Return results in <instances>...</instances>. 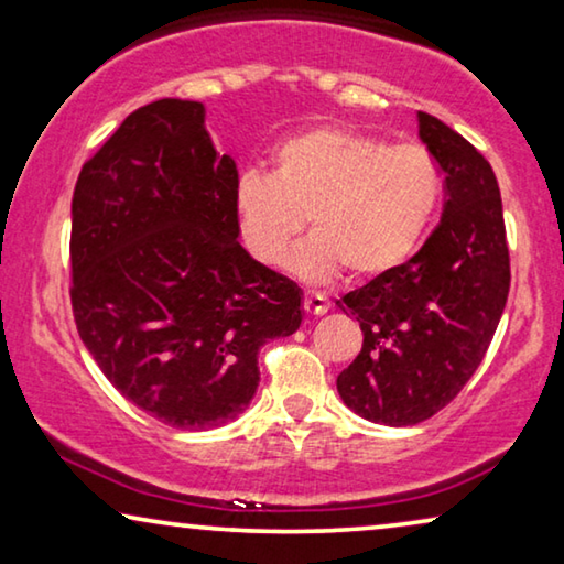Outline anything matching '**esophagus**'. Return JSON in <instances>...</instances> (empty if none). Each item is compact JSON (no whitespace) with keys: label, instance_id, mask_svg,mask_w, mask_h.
I'll return each mask as SVG.
<instances>
[{"label":"esophagus","instance_id":"esophagus-1","mask_svg":"<svg viewBox=\"0 0 564 564\" xmlns=\"http://www.w3.org/2000/svg\"><path fill=\"white\" fill-rule=\"evenodd\" d=\"M302 307H305V312L310 317H319L325 315L327 310H330V305H327L325 297H319V294H307L305 302H302Z\"/></svg>","mask_w":564,"mask_h":564}]
</instances>
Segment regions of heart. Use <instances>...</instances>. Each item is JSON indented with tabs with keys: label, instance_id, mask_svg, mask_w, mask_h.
<instances>
[{
	"label": "heart",
	"instance_id": "b5f03b06",
	"mask_svg": "<svg viewBox=\"0 0 564 564\" xmlns=\"http://www.w3.org/2000/svg\"><path fill=\"white\" fill-rule=\"evenodd\" d=\"M441 194L444 176L421 145L323 126L276 145L272 176L245 173L234 214L257 262L282 264L307 216L312 237L288 257L292 274L312 284L333 282L343 270L372 280L415 252Z\"/></svg>",
	"mask_w": 564,
	"mask_h": 564
}]
</instances>
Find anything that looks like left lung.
<instances>
[{"label":"left lung","mask_w":564,"mask_h":564,"mask_svg":"<svg viewBox=\"0 0 564 564\" xmlns=\"http://www.w3.org/2000/svg\"><path fill=\"white\" fill-rule=\"evenodd\" d=\"M419 138L446 176L438 227L409 262L337 300L362 330L337 393L350 411L386 426H413L454 401L487 355L512 280L489 161L421 110Z\"/></svg>","instance_id":"obj_1"}]
</instances>
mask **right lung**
<instances>
[{
	"instance_id": "1",
	"label": "right lung",
	"mask_w": 564,
	"mask_h": 564,
	"mask_svg": "<svg viewBox=\"0 0 564 564\" xmlns=\"http://www.w3.org/2000/svg\"><path fill=\"white\" fill-rule=\"evenodd\" d=\"M204 102L131 112L73 194V312L120 395L181 431L224 426L252 403L257 355L302 323L300 288L239 245L237 163Z\"/></svg>"
}]
</instances>
